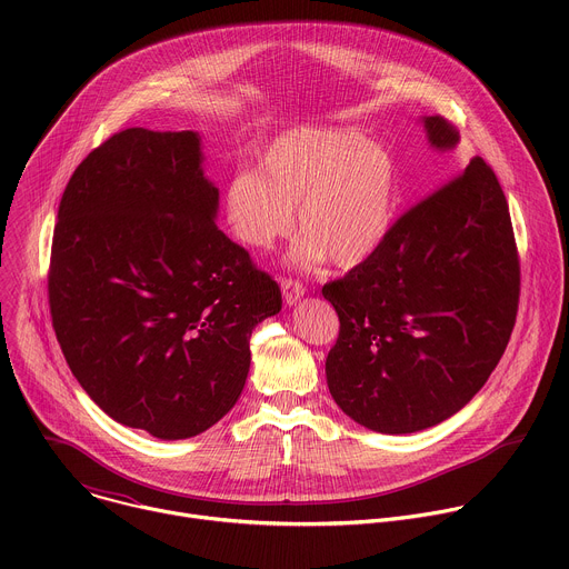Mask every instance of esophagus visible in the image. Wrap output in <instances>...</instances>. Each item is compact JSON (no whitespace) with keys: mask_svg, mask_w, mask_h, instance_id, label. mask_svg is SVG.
I'll return each instance as SVG.
<instances>
[{"mask_svg":"<svg viewBox=\"0 0 569 569\" xmlns=\"http://www.w3.org/2000/svg\"><path fill=\"white\" fill-rule=\"evenodd\" d=\"M281 292H283V301L288 306H295L306 295V288H303V283H299L295 279H283L281 281Z\"/></svg>","mask_w":569,"mask_h":569,"instance_id":"esophagus-1","label":"esophagus"}]
</instances>
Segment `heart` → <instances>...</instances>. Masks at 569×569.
Returning <instances> with one entry per match:
<instances>
[{
    "mask_svg": "<svg viewBox=\"0 0 569 569\" xmlns=\"http://www.w3.org/2000/svg\"><path fill=\"white\" fill-rule=\"evenodd\" d=\"M400 193L391 148L351 128H297L274 139L259 171H236L222 191V216L242 248L266 252L277 240L303 233L290 252L310 268L369 261L387 240Z\"/></svg>",
    "mask_w": 569,
    "mask_h": 569,
    "instance_id": "heart-1",
    "label": "heart"
}]
</instances>
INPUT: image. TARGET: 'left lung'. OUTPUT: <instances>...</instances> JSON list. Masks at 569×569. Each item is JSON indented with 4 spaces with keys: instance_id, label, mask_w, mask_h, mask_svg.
<instances>
[{
    "instance_id": "obj_1",
    "label": "left lung",
    "mask_w": 569,
    "mask_h": 569,
    "mask_svg": "<svg viewBox=\"0 0 569 569\" xmlns=\"http://www.w3.org/2000/svg\"><path fill=\"white\" fill-rule=\"evenodd\" d=\"M421 123L435 150L457 148L446 119ZM321 295L340 317L327 382L347 417L412 435L457 415L498 367L518 312L516 238L491 167L472 157Z\"/></svg>"
}]
</instances>
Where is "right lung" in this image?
Instances as JSON below:
<instances>
[{
	"label": "right lung",
	"mask_w": 569,
	"mask_h": 569,
	"mask_svg": "<svg viewBox=\"0 0 569 569\" xmlns=\"http://www.w3.org/2000/svg\"><path fill=\"white\" fill-rule=\"evenodd\" d=\"M196 130L128 128L73 171L53 229L49 306L64 360L99 408L189 439L236 405L250 336L281 290L218 227Z\"/></svg>",
	"instance_id": "add662e5"
}]
</instances>
